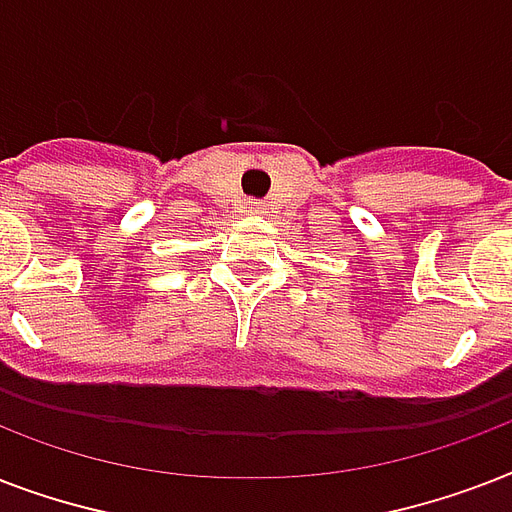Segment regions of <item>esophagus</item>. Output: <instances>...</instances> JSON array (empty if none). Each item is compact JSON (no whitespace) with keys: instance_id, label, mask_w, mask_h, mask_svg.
<instances>
[{"instance_id":"1","label":"esophagus","mask_w":512,"mask_h":512,"mask_svg":"<svg viewBox=\"0 0 512 512\" xmlns=\"http://www.w3.org/2000/svg\"><path fill=\"white\" fill-rule=\"evenodd\" d=\"M247 209L249 212H260V209H263V204H260V201H249Z\"/></svg>"}]
</instances>
